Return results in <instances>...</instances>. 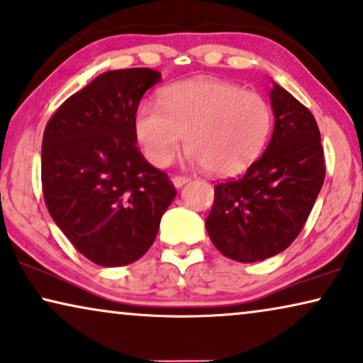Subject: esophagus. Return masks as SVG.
<instances>
[{
  "mask_svg": "<svg viewBox=\"0 0 363 363\" xmlns=\"http://www.w3.org/2000/svg\"><path fill=\"white\" fill-rule=\"evenodd\" d=\"M189 181H191V177H187V176H174L172 177V184H174V187H182L184 184H187Z\"/></svg>",
  "mask_w": 363,
  "mask_h": 363,
  "instance_id": "1",
  "label": "esophagus"
}]
</instances>
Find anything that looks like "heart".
Returning <instances> with one entry per match:
<instances>
[{
  "label": "heart",
  "mask_w": 363,
  "mask_h": 363,
  "mask_svg": "<svg viewBox=\"0 0 363 363\" xmlns=\"http://www.w3.org/2000/svg\"><path fill=\"white\" fill-rule=\"evenodd\" d=\"M133 125L152 166L169 164L184 136L189 160L211 174L233 176L262 152L272 130V108L257 91L201 77L164 86L157 106H138Z\"/></svg>",
  "instance_id": "1"
}]
</instances>
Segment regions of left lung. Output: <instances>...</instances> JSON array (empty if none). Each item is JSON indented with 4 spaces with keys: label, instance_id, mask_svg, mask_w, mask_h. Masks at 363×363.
<instances>
[{
    "label": "left lung",
    "instance_id": "obj_1",
    "mask_svg": "<svg viewBox=\"0 0 363 363\" xmlns=\"http://www.w3.org/2000/svg\"><path fill=\"white\" fill-rule=\"evenodd\" d=\"M274 128L267 150L240 179L216 186L208 237L242 263L281 253L303 230L325 177L313 113L278 84L269 91Z\"/></svg>",
    "mask_w": 363,
    "mask_h": 363
}]
</instances>
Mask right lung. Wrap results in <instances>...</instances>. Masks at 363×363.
Segmentation results:
<instances>
[{
    "label": "right lung",
    "instance_id": "right-lung-1",
    "mask_svg": "<svg viewBox=\"0 0 363 363\" xmlns=\"http://www.w3.org/2000/svg\"><path fill=\"white\" fill-rule=\"evenodd\" d=\"M157 82L161 74L147 67L108 70L69 96L45 125L44 202L77 252L100 267L140 259L176 197L166 172L136 147V108Z\"/></svg>",
    "mask_w": 363,
    "mask_h": 363
}]
</instances>
